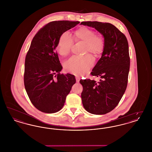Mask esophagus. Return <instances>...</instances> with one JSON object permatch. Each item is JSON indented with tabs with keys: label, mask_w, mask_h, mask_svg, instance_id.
<instances>
[{
	"label": "esophagus",
	"mask_w": 152,
	"mask_h": 152,
	"mask_svg": "<svg viewBox=\"0 0 152 152\" xmlns=\"http://www.w3.org/2000/svg\"><path fill=\"white\" fill-rule=\"evenodd\" d=\"M80 80V77L79 76H76V82H77V83H79V82Z\"/></svg>",
	"instance_id": "obj_1"
}]
</instances>
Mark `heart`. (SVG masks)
I'll return each instance as SVG.
<instances>
[{"label": "heart", "mask_w": 152, "mask_h": 152, "mask_svg": "<svg viewBox=\"0 0 152 152\" xmlns=\"http://www.w3.org/2000/svg\"><path fill=\"white\" fill-rule=\"evenodd\" d=\"M73 37L75 42L84 43L82 54L86 55L70 58L65 62L64 68L67 72L81 75L87 72L93 65L92 58L88 54L94 58H99L104 50L105 40L102 35L96 34L95 30L87 27L76 29ZM73 45L71 37L67 32H63L59 36L56 45L58 53L63 57L66 56L71 51Z\"/></svg>", "instance_id": "heart-1"}]
</instances>
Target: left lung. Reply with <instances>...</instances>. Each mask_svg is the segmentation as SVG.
I'll list each match as a JSON object with an SVG mask.
<instances>
[{
  "instance_id": "1",
  "label": "left lung",
  "mask_w": 152,
  "mask_h": 152,
  "mask_svg": "<svg viewBox=\"0 0 152 152\" xmlns=\"http://www.w3.org/2000/svg\"><path fill=\"white\" fill-rule=\"evenodd\" d=\"M81 24L94 27L104 37L102 56L91 73L100 80H80L84 108L92 114L104 115L118 105L126 89L130 68L128 42L123 32L110 23L88 21Z\"/></svg>"
}]
</instances>
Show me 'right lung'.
Masks as SVG:
<instances>
[{
    "label": "right lung",
    "mask_w": 152,
    "mask_h": 152,
    "mask_svg": "<svg viewBox=\"0 0 152 152\" xmlns=\"http://www.w3.org/2000/svg\"><path fill=\"white\" fill-rule=\"evenodd\" d=\"M79 21H53L44 26L34 37L25 59L24 83L29 100L40 111H59L76 83L75 76L60 73L62 69L56 47L59 36Z\"/></svg>",
    "instance_id": "obj_1"
}]
</instances>
